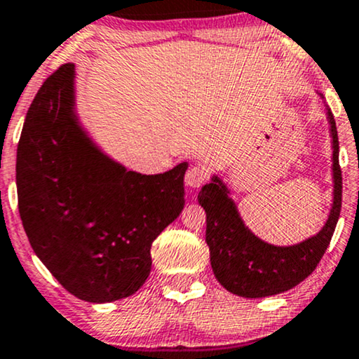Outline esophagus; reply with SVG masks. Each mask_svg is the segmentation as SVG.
<instances>
[{"label":"esophagus","mask_w":359,"mask_h":359,"mask_svg":"<svg viewBox=\"0 0 359 359\" xmlns=\"http://www.w3.org/2000/svg\"><path fill=\"white\" fill-rule=\"evenodd\" d=\"M209 170L205 168L203 165H196V166H191V168L186 171V176H184V181L186 184L191 186V188H199V186H203L205 181L209 180Z\"/></svg>","instance_id":"obj_1"}]
</instances>
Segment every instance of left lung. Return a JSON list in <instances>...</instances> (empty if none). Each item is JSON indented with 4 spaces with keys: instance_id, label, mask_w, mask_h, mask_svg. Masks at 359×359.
<instances>
[{
    "instance_id": "1",
    "label": "left lung",
    "mask_w": 359,
    "mask_h": 359,
    "mask_svg": "<svg viewBox=\"0 0 359 359\" xmlns=\"http://www.w3.org/2000/svg\"><path fill=\"white\" fill-rule=\"evenodd\" d=\"M333 142V205L320 233L294 245L273 247L245 227L227 188L219 178L205 184L199 204L205 210V243L217 281L229 292L242 297H264L287 291L304 281L317 268L330 245L341 210V168L338 163V134L328 109Z\"/></svg>"
}]
</instances>
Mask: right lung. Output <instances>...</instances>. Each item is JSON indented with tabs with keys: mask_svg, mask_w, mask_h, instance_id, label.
<instances>
[{
	"mask_svg": "<svg viewBox=\"0 0 359 359\" xmlns=\"http://www.w3.org/2000/svg\"><path fill=\"white\" fill-rule=\"evenodd\" d=\"M180 163L140 175L97 151L73 116V65L42 83L18 144V208L29 243L53 278L88 302L139 291L154 240L184 208Z\"/></svg>",
	"mask_w": 359,
	"mask_h": 359,
	"instance_id": "right-lung-1",
	"label": "right lung"
}]
</instances>
